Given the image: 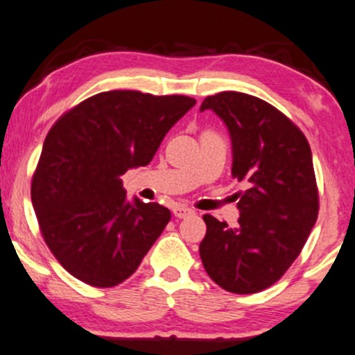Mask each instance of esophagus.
Instances as JSON below:
<instances>
[{
	"mask_svg": "<svg viewBox=\"0 0 355 355\" xmlns=\"http://www.w3.org/2000/svg\"><path fill=\"white\" fill-rule=\"evenodd\" d=\"M172 211H173V215L177 216V218H187V216L193 215V210H191V208L182 207V205H177V207H173Z\"/></svg>",
	"mask_w": 355,
	"mask_h": 355,
	"instance_id": "obj_1",
	"label": "esophagus"
}]
</instances>
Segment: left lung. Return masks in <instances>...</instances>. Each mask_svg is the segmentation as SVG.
I'll use <instances>...</instances> for the list:
<instances>
[{
  "label": "left lung",
  "mask_w": 355,
  "mask_h": 355,
  "mask_svg": "<svg viewBox=\"0 0 355 355\" xmlns=\"http://www.w3.org/2000/svg\"><path fill=\"white\" fill-rule=\"evenodd\" d=\"M200 110H213L223 121L232 139V175L246 185L236 228L203 216L200 258L220 288L259 293L291 266L318 220L313 153L283 112L250 94L208 96Z\"/></svg>",
  "instance_id": "1"
}]
</instances>
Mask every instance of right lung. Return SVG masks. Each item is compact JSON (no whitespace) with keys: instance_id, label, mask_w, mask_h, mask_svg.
I'll return each mask as SVG.
<instances>
[{"instance_id":"right-lung-1","label":"right lung","mask_w":355,"mask_h":355,"mask_svg":"<svg viewBox=\"0 0 355 355\" xmlns=\"http://www.w3.org/2000/svg\"><path fill=\"white\" fill-rule=\"evenodd\" d=\"M196 104L187 96L109 91L54 123L31 183L46 245L72 276L112 288L135 272L170 221L159 203L129 202L121 177L145 166Z\"/></svg>"}]
</instances>
